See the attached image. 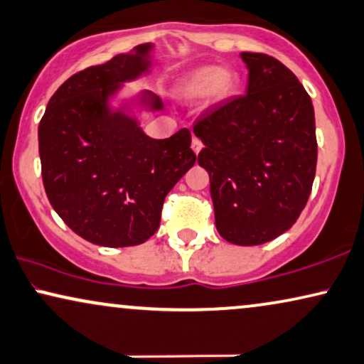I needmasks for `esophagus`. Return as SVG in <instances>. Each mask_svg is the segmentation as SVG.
I'll return each mask as SVG.
<instances>
[{"instance_id":"esophagus-1","label":"esophagus","mask_w":364,"mask_h":364,"mask_svg":"<svg viewBox=\"0 0 364 364\" xmlns=\"http://www.w3.org/2000/svg\"><path fill=\"white\" fill-rule=\"evenodd\" d=\"M192 150L196 154H199L202 150V141L197 139V136H192Z\"/></svg>"}]
</instances>
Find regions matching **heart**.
I'll return each mask as SVG.
<instances>
[{
  "instance_id": "b5f03b06",
  "label": "heart",
  "mask_w": 364,
  "mask_h": 364,
  "mask_svg": "<svg viewBox=\"0 0 364 364\" xmlns=\"http://www.w3.org/2000/svg\"><path fill=\"white\" fill-rule=\"evenodd\" d=\"M239 85L237 75L230 70L202 67L193 70L178 85V95L186 100H197L207 93L212 103L223 102L235 92Z\"/></svg>"
}]
</instances>
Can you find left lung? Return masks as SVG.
Segmentation results:
<instances>
[{"label":"left lung","mask_w":364,"mask_h":364,"mask_svg":"<svg viewBox=\"0 0 364 364\" xmlns=\"http://www.w3.org/2000/svg\"><path fill=\"white\" fill-rule=\"evenodd\" d=\"M244 95L204 110L193 124L205 145L215 228L228 242L259 245L291 229L309 199L318 162L314 108L289 68L266 53H240Z\"/></svg>","instance_id":"left-lung-1"}]
</instances>
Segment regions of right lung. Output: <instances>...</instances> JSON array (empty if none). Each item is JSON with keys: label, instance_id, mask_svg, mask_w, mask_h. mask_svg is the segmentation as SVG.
Returning <instances> with one entry per match:
<instances>
[{"label": "right lung", "instance_id": "1", "mask_svg": "<svg viewBox=\"0 0 364 364\" xmlns=\"http://www.w3.org/2000/svg\"><path fill=\"white\" fill-rule=\"evenodd\" d=\"M150 43L135 55L70 77L50 98L38 127L41 177L63 223L88 242L129 247L152 237L165 196L196 164L191 132L150 139L135 120L110 113L107 98L120 82L149 68ZM154 107L162 108L159 98Z\"/></svg>", "mask_w": 364, "mask_h": 364}]
</instances>
